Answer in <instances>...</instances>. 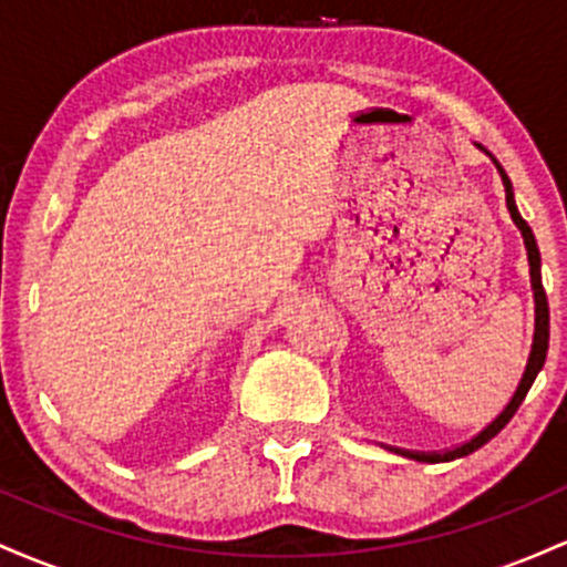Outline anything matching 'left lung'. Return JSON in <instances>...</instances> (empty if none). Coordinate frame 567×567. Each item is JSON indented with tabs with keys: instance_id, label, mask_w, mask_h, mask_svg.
Instances as JSON below:
<instances>
[{
	"instance_id": "left-lung-1",
	"label": "left lung",
	"mask_w": 567,
	"mask_h": 567,
	"mask_svg": "<svg viewBox=\"0 0 567 567\" xmlns=\"http://www.w3.org/2000/svg\"><path fill=\"white\" fill-rule=\"evenodd\" d=\"M480 146V143H477ZM483 148V146H480ZM485 152V148H483ZM487 154V152H485ZM487 157L493 159V165H496V171L501 175V181H504V192H506V207H509V216L514 220V226H517L519 234H523V243H525V250H528V264H530V285H533V301H536V330H533V343H530V357H528V365H525V373L523 379H519V386L514 396L509 400V405H506L496 419L487 424L483 432L474 434L470 442H464V445L453 447V451H445V453H410V458L415 461H426V464H437V461H453V458H461V455H470L477 451V447H483L487 440H493L496 434L504 429L506 424L512 421V415L517 413V408L523 405L525 394H528V389L533 386V381H536L538 370L544 368V360H546V349H549V303H546V292H544V285H542V256H538V245H536V237H533L530 226L525 224V218L519 216L517 205H514V192H512V181L509 175L504 173V167L498 165V159L493 157V154H487Z\"/></svg>"
}]
</instances>
